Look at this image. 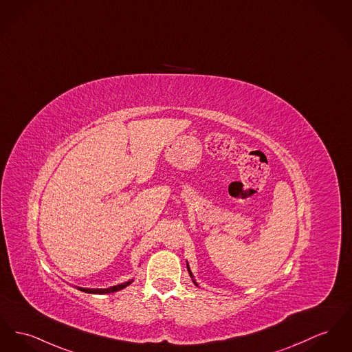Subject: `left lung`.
<instances>
[{"instance_id":"1","label":"left lung","mask_w":352,"mask_h":352,"mask_svg":"<svg viewBox=\"0 0 352 352\" xmlns=\"http://www.w3.org/2000/svg\"><path fill=\"white\" fill-rule=\"evenodd\" d=\"M187 271H188V274H190V276H191V278H192V282H194V283H195V286H198V283H197V282H195V280H194V276H192V274H191V271H190V267H188V265H187Z\"/></svg>"}]
</instances>
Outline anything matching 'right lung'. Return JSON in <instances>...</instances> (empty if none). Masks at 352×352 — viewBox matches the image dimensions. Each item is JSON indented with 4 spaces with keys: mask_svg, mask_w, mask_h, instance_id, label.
<instances>
[{
    "mask_svg": "<svg viewBox=\"0 0 352 352\" xmlns=\"http://www.w3.org/2000/svg\"><path fill=\"white\" fill-rule=\"evenodd\" d=\"M131 282H133V279H130L129 282L121 283V285H117V286L109 287V289H83V287H77V289H81L83 292H87V294H111V292H117V291H120V289L127 287Z\"/></svg>",
    "mask_w": 352,
    "mask_h": 352,
    "instance_id": "1",
    "label": "right lung"
}]
</instances>
